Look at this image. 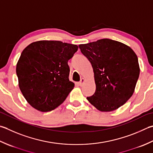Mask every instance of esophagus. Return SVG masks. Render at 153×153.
<instances>
[{
  "label": "esophagus",
  "mask_w": 153,
  "mask_h": 153,
  "mask_svg": "<svg viewBox=\"0 0 153 153\" xmlns=\"http://www.w3.org/2000/svg\"><path fill=\"white\" fill-rule=\"evenodd\" d=\"M85 81V79L84 78H82V79H81L80 82L78 83L79 85V86H82V85H83V83H84Z\"/></svg>",
  "instance_id": "obj_1"
}]
</instances>
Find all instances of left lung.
<instances>
[{
  "mask_svg": "<svg viewBox=\"0 0 153 153\" xmlns=\"http://www.w3.org/2000/svg\"><path fill=\"white\" fill-rule=\"evenodd\" d=\"M79 48L91 62L96 85L95 94L87 100L100 111L117 109L135 89L140 74L136 53L126 44L107 38Z\"/></svg>",
  "mask_w": 153,
  "mask_h": 153,
  "instance_id": "1",
  "label": "left lung"
}]
</instances>
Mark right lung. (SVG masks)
Listing matches in <instances>:
<instances>
[{
	"label": "right lung",
	"instance_id": "1",
	"mask_svg": "<svg viewBox=\"0 0 153 153\" xmlns=\"http://www.w3.org/2000/svg\"><path fill=\"white\" fill-rule=\"evenodd\" d=\"M77 49L53 40L34 42L24 49L16 71L20 91L32 107L48 112L65 101L75 85L69 79L68 62Z\"/></svg>",
	"mask_w": 153,
	"mask_h": 153
}]
</instances>
